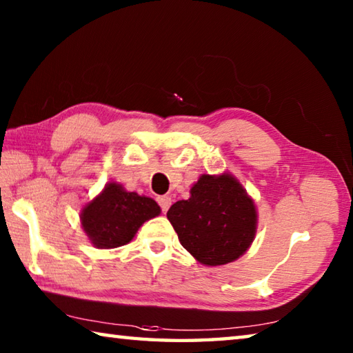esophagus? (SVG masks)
<instances>
[{
    "instance_id": "obj_1",
    "label": "esophagus",
    "mask_w": 353,
    "mask_h": 353,
    "mask_svg": "<svg viewBox=\"0 0 353 353\" xmlns=\"http://www.w3.org/2000/svg\"><path fill=\"white\" fill-rule=\"evenodd\" d=\"M157 202H159V205L162 207V212L163 213L168 212V208L171 207V198H170V196H159Z\"/></svg>"
}]
</instances>
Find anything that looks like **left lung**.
Segmentation results:
<instances>
[{
  "label": "left lung",
  "mask_w": 353,
  "mask_h": 353,
  "mask_svg": "<svg viewBox=\"0 0 353 353\" xmlns=\"http://www.w3.org/2000/svg\"><path fill=\"white\" fill-rule=\"evenodd\" d=\"M190 194L166 213L182 246L207 266L240 259L256 232L255 204L243 185L229 172L204 174Z\"/></svg>",
  "instance_id": "left-lung-1"
}]
</instances>
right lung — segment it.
Wrapping results in <instances>:
<instances>
[{
  "label": "right lung",
  "instance_id": "obj_1",
  "mask_svg": "<svg viewBox=\"0 0 353 353\" xmlns=\"http://www.w3.org/2000/svg\"><path fill=\"white\" fill-rule=\"evenodd\" d=\"M159 214L160 207L154 199L110 182L82 208L81 224L94 248L113 249L128 244L143 223Z\"/></svg>",
  "mask_w": 353,
  "mask_h": 353
}]
</instances>
